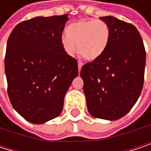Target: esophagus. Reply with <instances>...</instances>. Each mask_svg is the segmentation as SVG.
<instances>
[{"instance_id": "obj_1", "label": "esophagus", "mask_w": 151, "mask_h": 151, "mask_svg": "<svg viewBox=\"0 0 151 151\" xmlns=\"http://www.w3.org/2000/svg\"><path fill=\"white\" fill-rule=\"evenodd\" d=\"M82 65H83V63H82L81 61H78V72H80L81 67H82Z\"/></svg>"}]
</instances>
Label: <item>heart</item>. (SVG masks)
<instances>
[{
    "instance_id": "obj_1",
    "label": "heart",
    "mask_w": 151,
    "mask_h": 151,
    "mask_svg": "<svg viewBox=\"0 0 151 151\" xmlns=\"http://www.w3.org/2000/svg\"><path fill=\"white\" fill-rule=\"evenodd\" d=\"M109 41L108 25L96 19L80 20L70 24L66 34L61 37V45L69 56H73L78 48L81 56L87 60L99 58L105 52Z\"/></svg>"
}]
</instances>
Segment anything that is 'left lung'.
Segmentation results:
<instances>
[{"label":"left lung","mask_w":151,"mask_h":151,"mask_svg":"<svg viewBox=\"0 0 151 151\" xmlns=\"http://www.w3.org/2000/svg\"><path fill=\"white\" fill-rule=\"evenodd\" d=\"M100 19L109 27V44L99 58L82 66L80 77L90 114L114 121L126 115L141 94L146 52L134 25L114 16Z\"/></svg>","instance_id":"1"}]
</instances>
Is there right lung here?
<instances>
[{
    "label": "right lung",
    "instance_id": "right-lung-1",
    "mask_svg": "<svg viewBox=\"0 0 151 151\" xmlns=\"http://www.w3.org/2000/svg\"><path fill=\"white\" fill-rule=\"evenodd\" d=\"M68 15L37 16L12 30L4 59L8 94L26 121L42 124L58 117L78 75V62L61 45Z\"/></svg>",
    "mask_w": 151,
    "mask_h": 151
}]
</instances>
